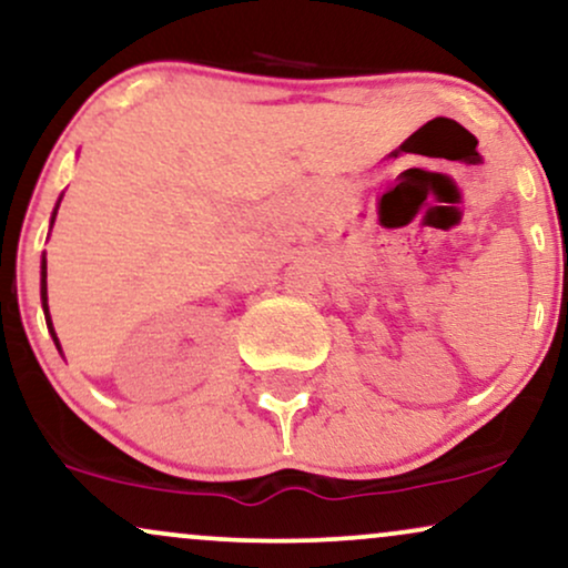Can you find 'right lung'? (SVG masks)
Returning <instances> with one entry per match:
<instances>
[{
    "label": "right lung",
    "mask_w": 568,
    "mask_h": 568,
    "mask_svg": "<svg viewBox=\"0 0 568 568\" xmlns=\"http://www.w3.org/2000/svg\"><path fill=\"white\" fill-rule=\"evenodd\" d=\"M57 206H60V204H57ZM54 214H57V210H54ZM52 222H54V220H52ZM41 301H44V314H47V325H49V333H52L54 343H57V335H54L52 320H49V306H47V260L41 262ZM57 346H60V343H57Z\"/></svg>",
    "instance_id": "add662e5"
}]
</instances>
